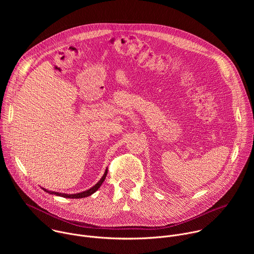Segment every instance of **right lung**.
I'll return each instance as SVG.
<instances>
[{
	"label": "right lung",
	"instance_id": "right-lung-1",
	"mask_svg": "<svg viewBox=\"0 0 254 254\" xmlns=\"http://www.w3.org/2000/svg\"><path fill=\"white\" fill-rule=\"evenodd\" d=\"M106 174H107V169H105V172L103 174V176L101 177V179L98 181V182L93 186L91 187L90 189L86 190V191H83V192H80V193H76V194H65V193H59V192H54V191H49L45 188H42L45 192L49 193V194H52V195H56V196H60V197H63V198H70V199H79V198H85V197H88L90 195H92L93 193H95L99 187L102 185L104 179L106 178Z\"/></svg>",
	"mask_w": 254,
	"mask_h": 254
}]
</instances>
